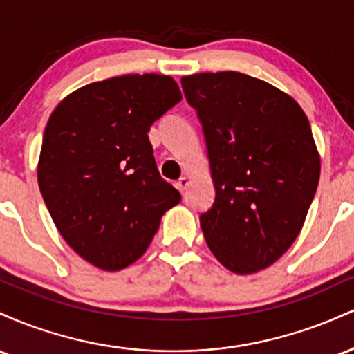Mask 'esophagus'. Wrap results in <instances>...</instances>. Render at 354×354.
Listing matches in <instances>:
<instances>
[{
    "mask_svg": "<svg viewBox=\"0 0 354 354\" xmlns=\"http://www.w3.org/2000/svg\"><path fill=\"white\" fill-rule=\"evenodd\" d=\"M188 185H189V180H188V178H186V176H181L180 180L176 181V188L180 189L181 193H183V191H185L186 188H188Z\"/></svg>",
    "mask_w": 354,
    "mask_h": 354,
    "instance_id": "obj_1",
    "label": "esophagus"
}]
</instances>
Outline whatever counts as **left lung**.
<instances>
[{"instance_id":"left-lung-1","label":"left lung","mask_w":354,"mask_h":354,"mask_svg":"<svg viewBox=\"0 0 354 354\" xmlns=\"http://www.w3.org/2000/svg\"><path fill=\"white\" fill-rule=\"evenodd\" d=\"M208 148L214 196L200 216L211 253L236 274L271 266L301 231L319 153L290 95L238 71L183 76Z\"/></svg>"}]
</instances>
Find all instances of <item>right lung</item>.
Listing matches in <instances>:
<instances>
[{
	"instance_id": "1",
	"label": "right lung",
	"mask_w": 354,
	"mask_h": 354,
	"mask_svg": "<svg viewBox=\"0 0 354 354\" xmlns=\"http://www.w3.org/2000/svg\"><path fill=\"white\" fill-rule=\"evenodd\" d=\"M181 100L166 75H124L68 95L44 128L38 185L75 253L118 271L141 258L181 194L160 176L148 131Z\"/></svg>"
}]
</instances>
